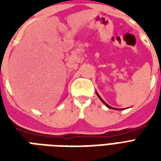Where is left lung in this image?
Instances as JSON below:
<instances>
[{
	"label": "left lung",
	"instance_id": "8db88e82",
	"mask_svg": "<svg viewBox=\"0 0 161 161\" xmlns=\"http://www.w3.org/2000/svg\"><path fill=\"white\" fill-rule=\"evenodd\" d=\"M97 97H98L100 98V100H101V101L103 102V103H104V104L106 105V106H107V107H108V108H112V107H110V106H109V105H108V104H107V103H105V102L103 101V99H102V98H101V97H100V96H99V95H98L97 93Z\"/></svg>",
	"mask_w": 161,
	"mask_h": 161
}]
</instances>
